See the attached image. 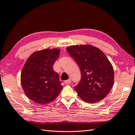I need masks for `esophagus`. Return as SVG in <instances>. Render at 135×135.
I'll return each instance as SVG.
<instances>
[{"label":"esophagus","instance_id":"esophagus-1","mask_svg":"<svg viewBox=\"0 0 135 135\" xmlns=\"http://www.w3.org/2000/svg\"><path fill=\"white\" fill-rule=\"evenodd\" d=\"M71 80H70V79H69V80H67L64 81V83L65 84H68L71 83Z\"/></svg>","mask_w":135,"mask_h":135}]
</instances>
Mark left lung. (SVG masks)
Returning a JSON list of instances; mask_svg holds the SVG:
<instances>
[{
	"mask_svg": "<svg viewBox=\"0 0 135 135\" xmlns=\"http://www.w3.org/2000/svg\"><path fill=\"white\" fill-rule=\"evenodd\" d=\"M67 50L81 71V81L74 86L78 95L89 104L105 98L111 90L114 81L113 67L105 54L89 44L71 46Z\"/></svg>",
	"mask_w": 135,
	"mask_h": 135,
	"instance_id": "left-lung-1",
	"label": "left lung"
}]
</instances>
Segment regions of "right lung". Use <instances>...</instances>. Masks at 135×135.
<instances>
[{
  "mask_svg": "<svg viewBox=\"0 0 135 135\" xmlns=\"http://www.w3.org/2000/svg\"><path fill=\"white\" fill-rule=\"evenodd\" d=\"M59 49H44L33 52L21 73V84L29 99L39 105L49 104L61 91L59 75L53 65L59 57Z\"/></svg>",
  "mask_w": 135,
  "mask_h": 135,
  "instance_id": "right-lung-1",
  "label": "right lung"
}]
</instances>
